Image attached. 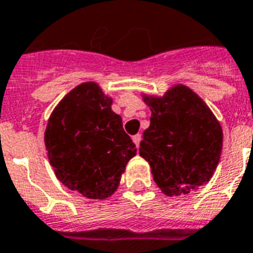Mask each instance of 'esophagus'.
Returning <instances> with one entry per match:
<instances>
[{"mask_svg":"<svg viewBox=\"0 0 253 253\" xmlns=\"http://www.w3.org/2000/svg\"><path fill=\"white\" fill-rule=\"evenodd\" d=\"M132 140H134V143L136 144V147H139L140 140H142V135H140V134L134 135V136H132Z\"/></svg>","mask_w":253,"mask_h":253,"instance_id":"34e87169","label":"esophagus"}]
</instances>
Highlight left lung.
I'll use <instances>...</instances> for the list:
<instances>
[{"instance_id":"1","label":"left lung","mask_w":253,"mask_h":253,"mask_svg":"<svg viewBox=\"0 0 253 253\" xmlns=\"http://www.w3.org/2000/svg\"><path fill=\"white\" fill-rule=\"evenodd\" d=\"M151 110L139 155L151 167L154 182L167 196L199 190L215 172L223 128L207 103L186 84L171 86L162 96L142 92Z\"/></svg>"}]
</instances>
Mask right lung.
I'll use <instances>...</instances> for the list:
<instances>
[{
    "instance_id": "obj_1",
    "label": "right lung",
    "mask_w": 253,
    "mask_h": 253,
    "mask_svg": "<svg viewBox=\"0 0 253 253\" xmlns=\"http://www.w3.org/2000/svg\"><path fill=\"white\" fill-rule=\"evenodd\" d=\"M113 98L96 82H84L63 96L45 131L47 158L58 180L88 199H106L118 190L136 155Z\"/></svg>"
}]
</instances>
